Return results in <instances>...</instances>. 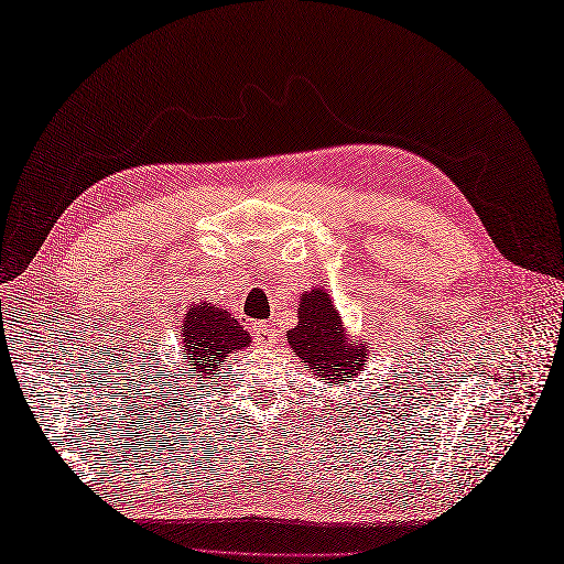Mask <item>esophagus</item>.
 I'll return each mask as SVG.
<instances>
[{"instance_id":"obj_1","label":"esophagus","mask_w":564,"mask_h":564,"mask_svg":"<svg viewBox=\"0 0 564 564\" xmlns=\"http://www.w3.org/2000/svg\"><path fill=\"white\" fill-rule=\"evenodd\" d=\"M251 334L261 346H275V340H278V332H275V327H272V324L256 322L251 327Z\"/></svg>"}]
</instances>
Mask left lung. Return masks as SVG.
Segmentation results:
<instances>
[{"mask_svg":"<svg viewBox=\"0 0 564 564\" xmlns=\"http://www.w3.org/2000/svg\"><path fill=\"white\" fill-rule=\"evenodd\" d=\"M299 324L286 332V344L315 379L329 386L350 383L369 360L367 338L352 336L324 286H313L299 299Z\"/></svg>","mask_w":564,"mask_h":564,"instance_id":"obj_1","label":"left lung"}]
</instances>
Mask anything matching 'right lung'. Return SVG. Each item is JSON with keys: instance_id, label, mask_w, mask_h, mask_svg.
Segmentation results:
<instances>
[{"instance_id": "right-lung-1", "label": "right lung", "mask_w": 564, "mask_h": 564, "mask_svg": "<svg viewBox=\"0 0 564 564\" xmlns=\"http://www.w3.org/2000/svg\"><path fill=\"white\" fill-rule=\"evenodd\" d=\"M251 334L228 311L209 301L187 305L181 327L183 369L174 377L204 388L235 350H245Z\"/></svg>"}]
</instances>
